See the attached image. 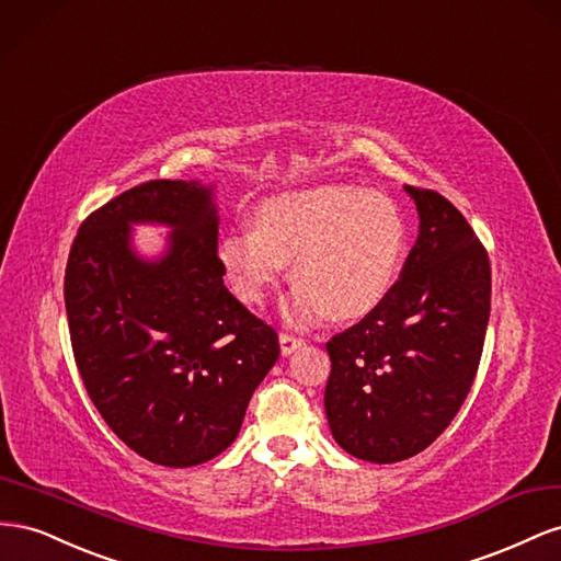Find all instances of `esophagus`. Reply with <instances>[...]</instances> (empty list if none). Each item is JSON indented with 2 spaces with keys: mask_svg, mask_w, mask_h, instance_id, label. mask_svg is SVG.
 <instances>
[{
  "mask_svg": "<svg viewBox=\"0 0 561 561\" xmlns=\"http://www.w3.org/2000/svg\"><path fill=\"white\" fill-rule=\"evenodd\" d=\"M279 345H282V355H291V352H296L298 347L306 345V341L300 339V335H294V333H279Z\"/></svg>",
  "mask_w": 561,
  "mask_h": 561,
  "instance_id": "34e87169",
  "label": "esophagus"
}]
</instances>
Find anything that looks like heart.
<instances>
[{
    "instance_id": "b5f03b06",
    "label": "heart",
    "mask_w": 561,
    "mask_h": 561,
    "mask_svg": "<svg viewBox=\"0 0 561 561\" xmlns=\"http://www.w3.org/2000/svg\"><path fill=\"white\" fill-rule=\"evenodd\" d=\"M407 226L378 192L319 185L282 192L255 206L253 222H239L218 242V261L232 294L261 306L291 261L298 282L286 302L291 319L310 324L362 319L392 294L404 265Z\"/></svg>"
}]
</instances>
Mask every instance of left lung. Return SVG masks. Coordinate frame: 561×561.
<instances>
[{
    "label": "left lung",
    "instance_id": "8db88e82",
    "mask_svg": "<svg viewBox=\"0 0 561 561\" xmlns=\"http://www.w3.org/2000/svg\"><path fill=\"white\" fill-rule=\"evenodd\" d=\"M419 239L392 294L327 343L333 439L369 462L407 460L449 427L472 388L491 312L486 249L456 206L407 185Z\"/></svg>",
    "mask_w": 561,
    "mask_h": 561
}]
</instances>
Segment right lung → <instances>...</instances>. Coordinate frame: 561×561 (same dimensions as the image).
Masks as SVG:
<instances>
[{
  "label": "right lung",
  "mask_w": 561,
  "mask_h": 561,
  "mask_svg": "<svg viewBox=\"0 0 561 561\" xmlns=\"http://www.w3.org/2000/svg\"><path fill=\"white\" fill-rule=\"evenodd\" d=\"M131 221L174 228L162 260L130 249ZM214 187L148 181L95 209L66 267L79 376L107 427L157 466L190 468L239 435L279 357L277 331L222 284Z\"/></svg>",
  "instance_id": "right-lung-1"
}]
</instances>
